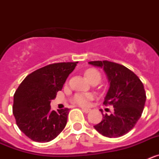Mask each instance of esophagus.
Returning <instances> with one entry per match:
<instances>
[{
  "label": "esophagus",
  "instance_id": "esophagus-1",
  "mask_svg": "<svg viewBox=\"0 0 159 159\" xmlns=\"http://www.w3.org/2000/svg\"><path fill=\"white\" fill-rule=\"evenodd\" d=\"M82 111L84 113H88V112L91 111V109H88V108H82Z\"/></svg>",
  "mask_w": 159,
  "mask_h": 159
}]
</instances>
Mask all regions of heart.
I'll return each instance as SVG.
<instances>
[{"label": "heart", "instance_id": "heart-1", "mask_svg": "<svg viewBox=\"0 0 159 159\" xmlns=\"http://www.w3.org/2000/svg\"><path fill=\"white\" fill-rule=\"evenodd\" d=\"M85 75L90 81L93 80L95 79H99V80H101V75L99 71H97L96 69H94V68H90V69L87 70ZM91 99H92V95H91V94L78 93L74 96L73 100L80 106H86L88 104L89 100Z\"/></svg>", "mask_w": 159, "mask_h": 159}]
</instances>
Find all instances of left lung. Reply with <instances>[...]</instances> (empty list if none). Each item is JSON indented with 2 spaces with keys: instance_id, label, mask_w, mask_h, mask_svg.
<instances>
[{
  "instance_id": "8db88e82",
  "label": "left lung",
  "mask_w": 159,
  "mask_h": 159,
  "mask_svg": "<svg viewBox=\"0 0 159 159\" xmlns=\"http://www.w3.org/2000/svg\"><path fill=\"white\" fill-rule=\"evenodd\" d=\"M91 65L102 68L106 73L109 88L103 104L113 105L114 112L103 115L102 121L95 125V130L108 138L124 135L134 128L140 119L147 96L143 83L133 71L116 63L91 61Z\"/></svg>"
}]
</instances>
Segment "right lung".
<instances>
[{
	"mask_svg": "<svg viewBox=\"0 0 159 159\" xmlns=\"http://www.w3.org/2000/svg\"><path fill=\"white\" fill-rule=\"evenodd\" d=\"M77 63H57L41 67L27 75L18 87L12 112L20 130L32 141H52L65 127L69 109L51 111L50 103Z\"/></svg>",
	"mask_w": 159,
	"mask_h": 159,
	"instance_id": "1",
	"label": "right lung"
}]
</instances>
